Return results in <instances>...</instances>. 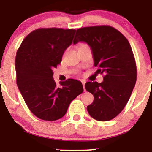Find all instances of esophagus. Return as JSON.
<instances>
[{
  "label": "esophagus",
  "instance_id": "34e87169",
  "mask_svg": "<svg viewBox=\"0 0 152 152\" xmlns=\"http://www.w3.org/2000/svg\"><path fill=\"white\" fill-rule=\"evenodd\" d=\"M82 83L83 87H84V90L85 91V84H86V82H85V81H82Z\"/></svg>",
  "mask_w": 152,
  "mask_h": 152
}]
</instances>
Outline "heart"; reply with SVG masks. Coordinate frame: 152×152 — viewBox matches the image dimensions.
I'll return each instance as SVG.
<instances>
[{"label":"heart","mask_w":152,"mask_h":152,"mask_svg":"<svg viewBox=\"0 0 152 152\" xmlns=\"http://www.w3.org/2000/svg\"><path fill=\"white\" fill-rule=\"evenodd\" d=\"M84 45H86V44H84V43H81V44H80V46H79V48L84 46Z\"/></svg>","instance_id":"obj_1"}]
</instances>
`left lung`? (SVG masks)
<instances>
[{
  "label": "left lung",
  "mask_w": 152,
  "mask_h": 152,
  "mask_svg": "<svg viewBox=\"0 0 152 152\" xmlns=\"http://www.w3.org/2000/svg\"><path fill=\"white\" fill-rule=\"evenodd\" d=\"M84 41L92 50L97 73L104 74L102 83L85 84L94 100L87 107L89 115L98 121L115 118L127 104L136 84L137 68L132 47L121 32L109 26L77 30L73 43Z\"/></svg>",
  "instance_id": "obj_1"
}]
</instances>
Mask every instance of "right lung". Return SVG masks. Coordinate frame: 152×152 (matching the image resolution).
Returning a JSON list of instances; mask_svg holds the SVG:
<instances>
[{"instance_id":"right-lung-1","label":"right lung","mask_w":152,"mask_h":152,"mask_svg":"<svg viewBox=\"0 0 152 152\" xmlns=\"http://www.w3.org/2000/svg\"><path fill=\"white\" fill-rule=\"evenodd\" d=\"M75 31L37 29L23 39L16 53L18 88L29 109L41 120L54 121L61 118L71 101L84 91L80 81L68 79L57 86L53 77V69L61 63Z\"/></svg>"}]
</instances>
